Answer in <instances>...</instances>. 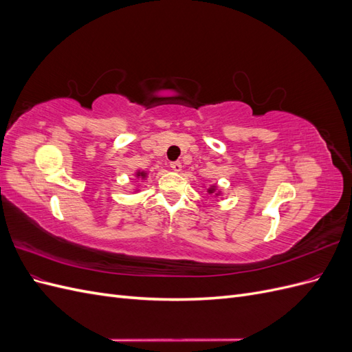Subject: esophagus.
I'll return each mask as SVG.
<instances>
[{"label":"esophagus","instance_id":"esophagus-1","mask_svg":"<svg viewBox=\"0 0 352 352\" xmlns=\"http://www.w3.org/2000/svg\"><path fill=\"white\" fill-rule=\"evenodd\" d=\"M170 167H172L173 172H180V170H182V163H180V162H172V163H170Z\"/></svg>","mask_w":352,"mask_h":352}]
</instances>
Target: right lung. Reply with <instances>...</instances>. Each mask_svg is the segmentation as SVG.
I'll return each mask as SVG.
<instances>
[{"mask_svg":"<svg viewBox=\"0 0 352 352\" xmlns=\"http://www.w3.org/2000/svg\"><path fill=\"white\" fill-rule=\"evenodd\" d=\"M138 176H144V173H138Z\"/></svg>","mask_w":352,"mask_h":352,"instance_id":"add662e5","label":"right lung"}]
</instances>
